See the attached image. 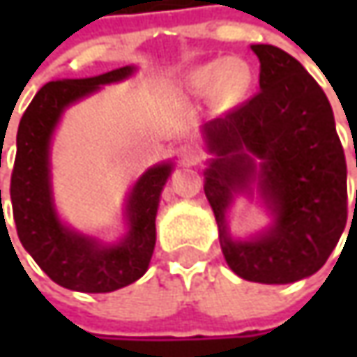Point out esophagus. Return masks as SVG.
I'll return each mask as SVG.
<instances>
[{
    "label": "esophagus",
    "instance_id": "obj_1",
    "mask_svg": "<svg viewBox=\"0 0 357 357\" xmlns=\"http://www.w3.org/2000/svg\"><path fill=\"white\" fill-rule=\"evenodd\" d=\"M176 155H178V158H181L185 165H199L200 160L204 158L202 149H200L199 144H195V143L181 144V146L176 149Z\"/></svg>",
    "mask_w": 357,
    "mask_h": 357
}]
</instances>
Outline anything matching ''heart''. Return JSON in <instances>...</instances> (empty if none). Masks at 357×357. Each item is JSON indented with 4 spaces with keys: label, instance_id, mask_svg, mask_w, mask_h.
<instances>
[{
    "label": "heart",
    "instance_id": "b5f03b06",
    "mask_svg": "<svg viewBox=\"0 0 357 357\" xmlns=\"http://www.w3.org/2000/svg\"><path fill=\"white\" fill-rule=\"evenodd\" d=\"M190 81L202 93L216 91L225 99H238L250 85V67L240 59H218L199 67Z\"/></svg>",
    "mask_w": 357,
    "mask_h": 357
}]
</instances>
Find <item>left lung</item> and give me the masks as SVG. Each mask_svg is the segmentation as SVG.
Instances as JSON below:
<instances>
[{
    "instance_id": "obj_1",
    "label": "left lung",
    "mask_w": 357,
    "mask_h": 357,
    "mask_svg": "<svg viewBox=\"0 0 357 357\" xmlns=\"http://www.w3.org/2000/svg\"><path fill=\"white\" fill-rule=\"evenodd\" d=\"M250 49L260 61V91L202 127L214 155L204 195L230 270L244 280L290 284L318 272L346 228V157L314 77L274 45ZM252 184L275 220L252 241H234L226 211L236 192L252 194Z\"/></svg>"
}]
</instances>
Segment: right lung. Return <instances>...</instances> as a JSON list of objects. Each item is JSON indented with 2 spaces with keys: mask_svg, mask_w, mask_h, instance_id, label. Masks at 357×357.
I'll list each match as a JSON object with an SVG mask.
<instances>
[{
  "mask_svg": "<svg viewBox=\"0 0 357 357\" xmlns=\"http://www.w3.org/2000/svg\"><path fill=\"white\" fill-rule=\"evenodd\" d=\"M132 71V67H121L89 79L51 81L37 91L20 121L9 186L17 236L51 280L77 292L103 294L129 286L146 272L155 250L158 200L172 162L149 169L132 186L125 208L129 230L115 244H103L65 227L51 192L49 146L63 111L101 85L127 79Z\"/></svg>",
  "mask_w": 357,
  "mask_h": 357,
  "instance_id": "add662e5",
  "label": "right lung"
}]
</instances>
